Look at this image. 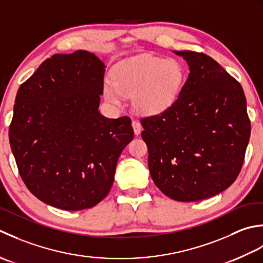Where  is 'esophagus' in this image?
Returning <instances> with one entry per match:
<instances>
[{"mask_svg":"<svg viewBox=\"0 0 263 263\" xmlns=\"http://www.w3.org/2000/svg\"><path fill=\"white\" fill-rule=\"evenodd\" d=\"M132 126H133V128H134V133H135V135L136 136H138V135H141V133H142V125L139 124L138 121H136V120H134L133 122H132Z\"/></svg>","mask_w":263,"mask_h":263,"instance_id":"1","label":"esophagus"}]
</instances>
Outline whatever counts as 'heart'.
Listing matches in <instances>:
<instances>
[{"label": "heart", "instance_id": "obj_1", "mask_svg": "<svg viewBox=\"0 0 263 263\" xmlns=\"http://www.w3.org/2000/svg\"><path fill=\"white\" fill-rule=\"evenodd\" d=\"M185 82V69L176 59L141 55L118 63L105 80V100L121 105L133 98L134 108L141 115L155 116L173 105Z\"/></svg>", "mask_w": 263, "mask_h": 263}]
</instances>
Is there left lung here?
Masks as SVG:
<instances>
[{
    "label": "left lung",
    "instance_id": "8db88e82",
    "mask_svg": "<svg viewBox=\"0 0 263 263\" xmlns=\"http://www.w3.org/2000/svg\"><path fill=\"white\" fill-rule=\"evenodd\" d=\"M190 68L175 103L144 118L148 169L163 194L179 202L214 196L242 168L251 122L240 84L203 53L174 51Z\"/></svg>",
    "mask_w": 263,
    "mask_h": 263
}]
</instances>
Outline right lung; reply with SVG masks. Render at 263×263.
Returning <instances> with one entry per match:
<instances>
[{"label":"right lung","mask_w":263,"mask_h":263,"mask_svg":"<svg viewBox=\"0 0 263 263\" xmlns=\"http://www.w3.org/2000/svg\"><path fill=\"white\" fill-rule=\"evenodd\" d=\"M104 72L94 53L54 54L15 96L9 139L19 174L37 199L61 210L103 200L134 138L129 118L100 114Z\"/></svg>","instance_id":"obj_1"}]
</instances>
